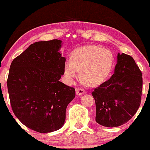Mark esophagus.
<instances>
[{
    "label": "esophagus",
    "mask_w": 150,
    "mask_h": 150,
    "mask_svg": "<svg viewBox=\"0 0 150 150\" xmlns=\"http://www.w3.org/2000/svg\"><path fill=\"white\" fill-rule=\"evenodd\" d=\"M76 93L78 96H82L84 93H85L86 91L84 89H81V88H76Z\"/></svg>",
    "instance_id": "esophagus-1"
}]
</instances>
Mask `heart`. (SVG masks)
<instances>
[{
	"label": "heart",
	"instance_id": "1",
	"mask_svg": "<svg viewBox=\"0 0 150 150\" xmlns=\"http://www.w3.org/2000/svg\"><path fill=\"white\" fill-rule=\"evenodd\" d=\"M114 64L112 53L97 45H87L75 49L70 54V61L63 65V74L67 83L71 84L79 76L89 86L101 85L107 79Z\"/></svg>",
	"mask_w": 150,
	"mask_h": 150
}]
</instances>
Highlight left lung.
I'll return each instance as SVG.
<instances>
[{"mask_svg": "<svg viewBox=\"0 0 150 150\" xmlns=\"http://www.w3.org/2000/svg\"><path fill=\"white\" fill-rule=\"evenodd\" d=\"M142 91V73L134 59L118 53L114 74L91 93L96 122L110 128L128 122L139 108Z\"/></svg>", "mask_w": 150, "mask_h": 150, "instance_id": "8db88e82", "label": "left lung"}]
</instances>
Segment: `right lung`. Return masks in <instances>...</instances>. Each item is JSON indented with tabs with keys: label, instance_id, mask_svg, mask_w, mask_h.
<instances>
[{
	"label": "right lung",
	"instance_id": "right-lung-1",
	"mask_svg": "<svg viewBox=\"0 0 150 150\" xmlns=\"http://www.w3.org/2000/svg\"><path fill=\"white\" fill-rule=\"evenodd\" d=\"M61 41L35 42L10 65L7 89L17 118L40 133L60 129L65 110L75 97V89L59 81L65 58L59 52Z\"/></svg>",
	"mask_w": 150,
	"mask_h": 150
}]
</instances>
